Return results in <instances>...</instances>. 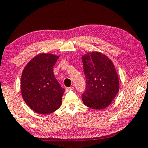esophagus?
<instances>
[{"label": "esophagus", "instance_id": "esophagus-1", "mask_svg": "<svg viewBox=\"0 0 148 148\" xmlns=\"http://www.w3.org/2000/svg\"><path fill=\"white\" fill-rule=\"evenodd\" d=\"M73 89H74V88H73V87H69V88H66V91H70V90H73Z\"/></svg>", "mask_w": 148, "mask_h": 148}]
</instances>
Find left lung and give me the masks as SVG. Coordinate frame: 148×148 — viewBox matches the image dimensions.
<instances>
[{
  "mask_svg": "<svg viewBox=\"0 0 148 148\" xmlns=\"http://www.w3.org/2000/svg\"><path fill=\"white\" fill-rule=\"evenodd\" d=\"M86 77L82 101L87 107L103 109L111 103L119 90L118 75L111 60L103 54L92 52L82 58Z\"/></svg>",
  "mask_w": 148,
  "mask_h": 148,
  "instance_id": "obj_1",
  "label": "left lung"
}]
</instances>
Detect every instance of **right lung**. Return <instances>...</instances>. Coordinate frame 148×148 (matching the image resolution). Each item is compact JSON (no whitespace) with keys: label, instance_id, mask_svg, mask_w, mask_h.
<instances>
[{"label":"right lung","instance_id":"add662e5","mask_svg":"<svg viewBox=\"0 0 148 148\" xmlns=\"http://www.w3.org/2000/svg\"><path fill=\"white\" fill-rule=\"evenodd\" d=\"M58 58V56L52 54H39L23 70L21 79L23 99L37 113L50 114L61 105L65 90L53 73V66Z\"/></svg>","mask_w":148,"mask_h":148}]
</instances>
